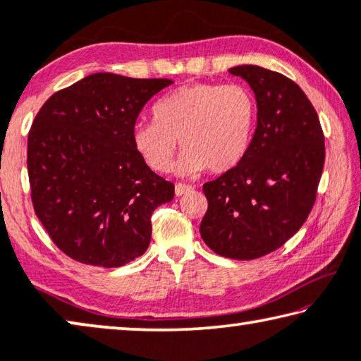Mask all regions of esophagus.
<instances>
[{"label":"esophagus","instance_id":"esophagus-1","mask_svg":"<svg viewBox=\"0 0 361 361\" xmlns=\"http://www.w3.org/2000/svg\"><path fill=\"white\" fill-rule=\"evenodd\" d=\"M191 190H192V186H190V185H183V183H176V185H175V195L176 196L185 195V192H190Z\"/></svg>","mask_w":361,"mask_h":361}]
</instances>
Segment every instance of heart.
Segmentation results:
<instances>
[{
	"instance_id": "heart-1",
	"label": "heart",
	"mask_w": 361,
	"mask_h": 361,
	"mask_svg": "<svg viewBox=\"0 0 361 361\" xmlns=\"http://www.w3.org/2000/svg\"><path fill=\"white\" fill-rule=\"evenodd\" d=\"M152 115L133 129V146L150 170L169 171L180 141V173H224L248 152L257 105L243 84L197 82L162 97Z\"/></svg>"
}]
</instances>
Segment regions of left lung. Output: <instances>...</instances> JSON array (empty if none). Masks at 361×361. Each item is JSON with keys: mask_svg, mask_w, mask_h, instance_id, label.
<instances>
[{"mask_svg": "<svg viewBox=\"0 0 361 361\" xmlns=\"http://www.w3.org/2000/svg\"><path fill=\"white\" fill-rule=\"evenodd\" d=\"M228 71L255 92L257 126L245 159L204 183L209 206L199 232L217 255L250 261L281 248L308 219L324 169V134L292 79L255 64Z\"/></svg>", "mask_w": 361, "mask_h": 361, "instance_id": "1", "label": "left lung"}]
</instances>
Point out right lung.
Listing matches in <instances>:
<instances>
[{"mask_svg":"<svg viewBox=\"0 0 361 361\" xmlns=\"http://www.w3.org/2000/svg\"><path fill=\"white\" fill-rule=\"evenodd\" d=\"M173 84L95 73L58 90L27 139L35 215L71 259L120 267L146 252L150 217L175 185L142 162L133 129L142 106Z\"/></svg>","mask_w":361,"mask_h":361,"instance_id":"1","label":"right lung"}]
</instances>
